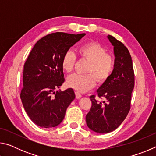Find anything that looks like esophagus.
<instances>
[{
	"mask_svg": "<svg viewBox=\"0 0 156 156\" xmlns=\"http://www.w3.org/2000/svg\"><path fill=\"white\" fill-rule=\"evenodd\" d=\"M75 94H76V98H77V99H80V98L82 97V95L80 93H79V92L76 91Z\"/></svg>",
	"mask_w": 156,
	"mask_h": 156,
	"instance_id": "34e87169",
	"label": "esophagus"
}]
</instances>
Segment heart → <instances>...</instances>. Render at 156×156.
<instances>
[{
	"label": "heart",
	"mask_w": 156,
	"mask_h": 156,
	"mask_svg": "<svg viewBox=\"0 0 156 156\" xmlns=\"http://www.w3.org/2000/svg\"><path fill=\"white\" fill-rule=\"evenodd\" d=\"M78 52L82 58L89 61L87 68L88 74H73L69 76L67 84L78 92L90 90L96 84V80L101 83L109 77L114 69L115 60L112 55L107 53L106 49L96 42L84 43L78 47ZM76 56L72 51L65 53L62 58V69L71 73L73 69Z\"/></svg>",
	"instance_id": "1"
}]
</instances>
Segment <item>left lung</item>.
I'll list each match as a JSON object with an SVG mask.
<instances>
[{"mask_svg":"<svg viewBox=\"0 0 156 156\" xmlns=\"http://www.w3.org/2000/svg\"><path fill=\"white\" fill-rule=\"evenodd\" d=\"M108 39L113 46L115 65L113 72L98 89V102L90 96L91 107L86 115L88 127L98 133H107L119 126L130 110L131 93L134 87V72L128 49L112 36Z\"/></svg>","mask_w":156,"mask_h":156,"instance_id":"obj_1","label":"left lung"}]
</instances>
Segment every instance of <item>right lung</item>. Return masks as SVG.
I'll return each instance as SVG.
<instances>
[{"label": "right lung", "instance_id": "obj_1", "mask_svg": "<svg viewBox=\"0 0 156 156\" xmlns=\"http://www.w3.org/2000/svg\"><path fill=\"white\" fill-rule=\"evenodd\" d=\"M85 34L56 32L40 39L24 65L20 99L31 121L43 128L59 125L75 98L72 88L55 91L65 82L62 58Z\"/></svg>", "mask_w": 156, "mask_h": 156}]
</instances>
